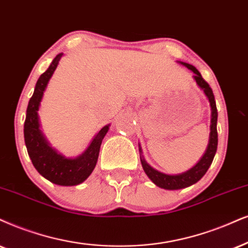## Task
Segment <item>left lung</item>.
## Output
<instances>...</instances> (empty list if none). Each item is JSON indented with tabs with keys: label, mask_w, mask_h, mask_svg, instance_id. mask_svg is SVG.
Returning a JSON list of instances; mask_svg holds the SVG:
<instances>
[{
	"label": "left lung",
	"mask_w": 248,
	"mask_h": 248,
	"mask_svg": "<svg viewBox=\"0 0 248 248\" xmlns=\"http://www.w3.org/2000/svg\"><path fill=\"white\" fill-rule=\"evenodd\" d=\"M180 64L183 65L191 70L194 73L193 79L196 80L197 84L199 88H202L205 93L206 97L208 98L209 104H211L212 109V119H211V134H209V143L206 150L205 155H202V158L198 161V164L193 166L192 168L186 171V173H182L178 175H168L164 174L161 171H158L156 169L152 168L147 162L145 161L143 155H140V162H142L143 169L145 171V174L149 176L153 183L156 186L162 187L166 190H178L183 189V187H187L192 184L197 183L203 175L206 174V171L208 170L209 166L212 165L213 159H214L216 150H217V129H216V124H217V108H216V103L214 98V93H213L212 88L209 87V84L202 79V74L199 73V71L192 65L187 64V62H178ZM140 152L142 155V149L140 146Z\"/></svg>",
	"instance_id": "8db88e82"
}]
</instances>
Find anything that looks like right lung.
Listing matches in <instances>:
<instances>
[{
    "label": "right lung",
    "mask_w": 248,
    "mask_h": 248,
    "mask_svg": "<svg viewBox=\"0 0 248 248\" xmlns=\"http://www.w3.org/2000/svg\"><path fill=\"white\" fill-rule=\"evenodd\" d=\"M62 57V54L56 56L48 70L41 74L37 80L33 96L28 102L26 119L24 124V137L28 155L36 170L52 183L71 186L82 183L93 173L98 159L102 140L108 133L109 124L103 127L97 133L86 151L77 158H66L50 146L49 142L40 129L37 111L46 84L54 74Z\"/></svg>",
    "instance_id": "add662e5"
}]
</instances>
